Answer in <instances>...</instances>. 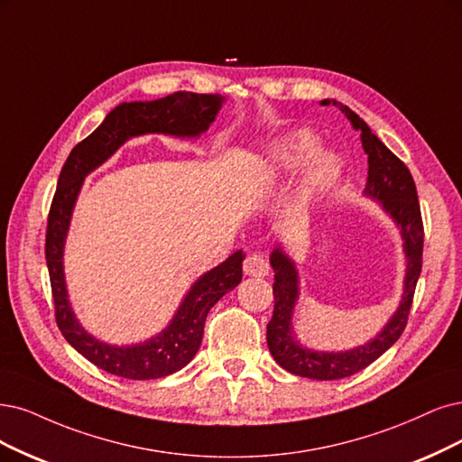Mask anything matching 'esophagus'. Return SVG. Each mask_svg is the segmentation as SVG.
Listing matches in <instances>:
<instances>
[{"mask_svg":"<svg viewBox=\"0 0 462 462\" xmlns=\"http://www.w3.org/2000/svg\"><path fill=\"white\" fill-rule=\"evenodd\" d=\"M244 272H245V276H259V278H263V276H266L268 272H270V264L264 259V254L251 253V254H247L245 261H244Z\"/></svg>","mask_w":462,"mask_h":462,"instance_id":"34e87169","label":"esophagus"}]
</instances>
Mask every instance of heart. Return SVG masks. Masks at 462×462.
<instances>
[{"mask_svg":"<svg viewBox=\"0 0 462 462\" xmlns=\"http://www.w3.org/2000/svg\"><path fill=\"white\" fill-rule=\"evenodd\" d=\"M318 139L310 131H297L283 139L270 156V171L274 175L287 173V171H295L306 162L313 160L309 165V184L312 190H323V188L331 186L340 171V163L337 156L329 152H318Z\"/></svg>","mask_w":462,"mask_h":462,"instance_id":"1","label":"heart"}]
</instances>
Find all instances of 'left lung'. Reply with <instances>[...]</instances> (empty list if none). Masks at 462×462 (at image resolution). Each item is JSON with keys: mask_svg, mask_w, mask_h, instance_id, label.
<instances>
[{"mask_svg": "<svg viewBox=\"0 0 462 462\" xmlns=\"http://www.w3.org/2000/svg\"><path fill=\"white\" fill-rule=\"evenodd\" d=\"M323 106H337L354 125V129L362 131V144L367 153L369 171L365 194L369 198L379 199L384 211L396 220V225L403 236V251L407 257V272L403 283V297L400 309L384 329L374 337L371 343L357 346L348 352H312L302 348L291 331L293 309L299 295L297 287V270L291 259L278 247L270 257V264L274 268V314L266 326V343L274 356V360L299 377L316 379V381H337L350 377V374L365 369L396 343L402 337L409 310H411L415 287L422 268V245H424V226L420 217V205L417 196L415 180L409 173L405 163L394 156L379 139L373 134L364 119L352 112L343 102L335 98L321 100Z\"/></svg>", "mask_w": 462, "mask_h": 462, "instance_id": "left-lung-1", "label": "left lung"}]
</instances>
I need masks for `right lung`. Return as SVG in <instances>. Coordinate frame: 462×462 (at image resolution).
<instances>
[{"label":"right lung","mask_w":462,"mask_h":462,"mask_svg":"<svg viewBox=\"0 0 462 462\" xmlns=\"http://www.w3.org/2000/svg\"><path fill=\"white\" fill-rule=\"evenodd\" d=\"M222 100L225 98L218 93L199 95L179 91L150 102H124L106 116L88 139L72 148L62 165L45 232V259L55 302V319L62 337L85 360L116 377L131 381L160 379L190 362L201 345L205 318L209 310L222 295L242 282L245 254L244 251H236L225 263L203 274L184 297L169 328L158 337L134 346L100 343L85 333L74 318L64 285L62 249L78 192L85 175L105 163L131 136L144 133L198 136L215 122Z\"/></svg>","instance_id":"add662e5"}]
</instances>
